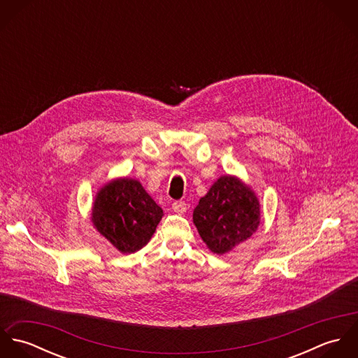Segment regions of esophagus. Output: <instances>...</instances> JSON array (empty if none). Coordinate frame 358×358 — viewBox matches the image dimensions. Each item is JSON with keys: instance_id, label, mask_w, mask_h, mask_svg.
Instances as JSON below:
<instances>
[{"instance_id": "obj_1", "label": "esophagus", "mask_w": 358, "mask_h": 358, "mask_svg": "<svg viewBox=\"0 0 358 358\" xmlns=\"http://www.w3.org/2000/svg\"><path fill=\"white\" fill-rule=\"evenodd\" d=\"M172 209H173L176 213L183 215V213L186 212L187 206H186V203H183V201H175V203L172 204Z\"/></svg>"}]
</instances>
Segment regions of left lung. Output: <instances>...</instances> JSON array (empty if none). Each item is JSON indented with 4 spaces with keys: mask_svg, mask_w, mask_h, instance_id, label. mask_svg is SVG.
I'll return each mask as SVG.
<instances>
[{
    "mask_svg": "<svg viewBox=\"0 0 358 358\" xmlns=\"http://www.w3.org/2000/svg\"><path fill=\"white\" fill-rule=\"evenodd\" d=\"M193 222L206 247L223 255L256 233L260 203L238 176L223 175L194 208Z\"/></svg>",
    "mask_w": 358,
    "mask_h": 358,
    "instance_id": "1",
    "label": "left lung"
}]
</instances>
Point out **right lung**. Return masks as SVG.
<instances>
[{
    "label": "right lung",
    "mask_w": 358,
    "mask_h": 358,
    "mask_svg": "<svg viewBox=\"0 0 358 358\" xmlns=\"http://www.w3.org/2000/svg\"><path fill=\"white\" fill-rule=\"evenodd\" d=\"M162 216V209L132 178L107 182L91 210L94 227L121 254H134L148 245Z\"/></svg>",
    "instance_id": "right-lung-1"
}]
</instances>
